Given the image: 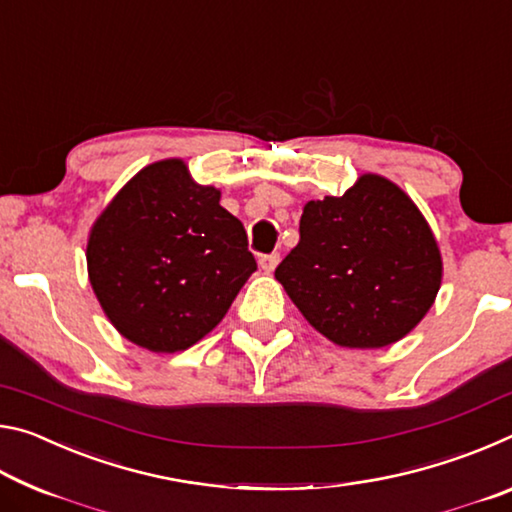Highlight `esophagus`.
Here are the masks:
<instances>
[{
    "instance_id": "1",
    "label": "esophagus",
    "mask_w": 512,
    "mask_h": 512,
    "mask_svg": "<svg viewBox=\"0 0 512 512\" xmlns=\"http://www.w3.org/2000/svg\"><path fill=\"white\" fill-rule=\"evenodd\" d=\"M277 264H280V255H277V253H271V255H262V257H259V266H262L266 273H273Z\"/></svg>"
}]
</instances>
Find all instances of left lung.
Returning <instances> with one entry per match:
<instances>
[{
  "mask_svg": "<svg viewBox=\"0 0 512 512\" xmlns=\"http://www.w3.org/2000/svg\"><path fill=\"white\" fill-rule=\"evenodd\" d=\"M309 325L341 348H386L431 309L443 257L400 187L363 173L343 196L309 201L300 241L275 268Z\"/></svg>",
  "mask_w": 512,
  "mask_h": 512,
  "instance_id": "obj_1",
  "label": "left lung"
}]
</instances>
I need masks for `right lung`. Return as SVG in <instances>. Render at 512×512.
I'll return each mask as SVG.
<instances>
[{
    "label": "right lung",
    "instance_id": "right-lung-1",
    "mask_svg": "<svg viewBox=\"0 0 512 512\" xmlns=\"http://www.w3.org/2000/svg\"><path fill=\"white\" fill-rule=\"evenodd\" d=\"M183 160L153 162L94 221L88 275L121 336L180 352L210 334L257 271L246 230Z\"/></svg>",
    "mask_w": 512,
    "mask_h": 512
}]
</instances>
